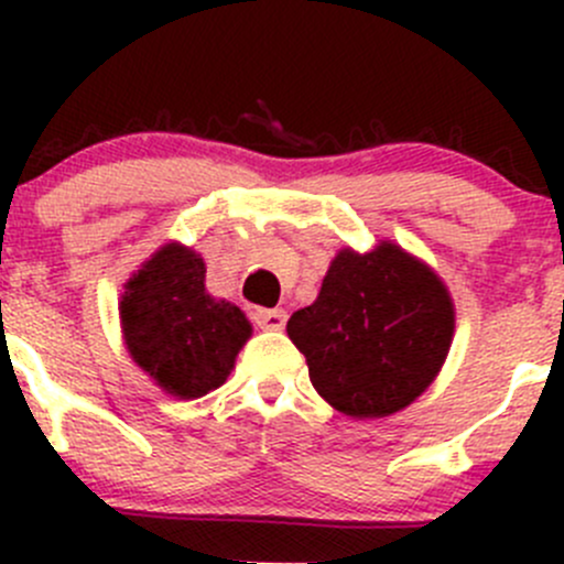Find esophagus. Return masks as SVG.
<instances>
[{
    "mask_svg": "<svg viewBox=\"0 0 564 564\" xmlns=\"http://www.w3.org/2000/svg\"><path fill=\"white\" fill-rule=\"evenodd\" d=\"M250 318L259 329H283L286 327V314L281 308H253Z\"/></svg>",
    "mask_w": 564,
    "mask_h": 564,
    "instance_id": "1",
    "label": "esophagus"
}]
</instances>
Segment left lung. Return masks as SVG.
Instances as JSON below:
<instances>
[{"label":"left lung","mask_w":564,"mask_h":564,"mask_svg":"<svg viewBox=\"0 0 564 564\" xmlns=\"http://www.w3.org/2000/svg\"><path fill=\"white\" fill-rule=\"evenodd\" d=\"M453 303L440 278L382 242L340 250L316 303L286 324L318 395L349 417H388L409 406L445 362Z\"/></svg>","instance_id":"obj_1"}]
</instances>
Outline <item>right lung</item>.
Instances as JSON below:
<instances>
[{
	"mask_svg": "<svg viewBox=\"0 0 564 564\" xmlns=\"http://www.w3.org/2000/svg\"><path fill=\"white\" fill-rule=\"evenodd\" d=\"M204 272L202 256L172 242L130 278L119 303L130 357L176 398L220 388L250 338L246 314L209 297Z\"/></svg>",
	"mask_w": 564,
	"mask_h": 564,
	"instance_id": "right-lung-1",
	"label": "right lung"
}]
</instances>
